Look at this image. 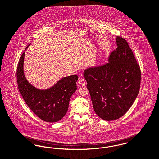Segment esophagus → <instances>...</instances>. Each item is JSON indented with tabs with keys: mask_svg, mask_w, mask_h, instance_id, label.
Wrapping results in <instances>:
<instances>
[{
	"mask_svg": "<svg viewBox=\"0 0 159 159\" xmlns=\"http://www.w3.org/2000/svg\"><path fill=\"white\" fill-rule=\"evenodd\" d=\"M79 83L81 84L82 86H85V84H86L85 80H84V79L82 77H80V78L79 79Z\"/></svg>",
	"mask_w": 159,
	"mask_h": 159,
	"instance_id": "34e87169",
	"label": "esophagus"
}]
</instances>
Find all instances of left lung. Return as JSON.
Returning <instances> with one entry per match:
<instances>
[{"label": "left lung", "instance_id": "8db88e82", "mask_svg": "<svg viewBox=\"0 0 159 159\" xmlns=\"http://www.w3.org/2000/svg\"><path fill=\"white\" fill-rule=\"evenodd\" d=\"M117 47L109 63L84 73L93 110L106 121L120 118L129 111L140 89V67L127 41L116 37Z\"/></svg>", "mask_w": 159, "mask_h": 159}]
</instances>
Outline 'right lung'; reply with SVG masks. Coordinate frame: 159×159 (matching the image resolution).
<instances>
[{"label": "right lung", "mask_w": 159, "mask_h": 159, "mask_svg": "<svg viewBox=\"0 0 159 159\" xmlns=\"http://www.w3.org/2000/svg\"><path fill=\"white\" fill-rule=\"evenodd\" d=\"M24 57L25 52L20 58L17 68L20 93L30 109L41 120L48 122L59 121L65 116L70 98L77 89V75L62 78L50 89H38L30 84L25 78Z\"/></svg>", "instance_id": "1"}]
</instances>
